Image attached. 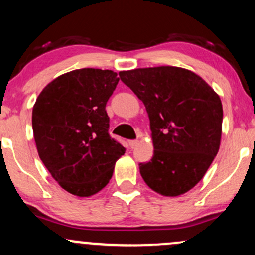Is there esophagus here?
<instances>
[{"label":"esophagus","instance_id":"34e87169","mask_svg":"<svg viewBox=\"0 0 255 255\" xmlns=\"http://www.w3.org/2000/svg\"><path fill=\"white\" fill-rule=\"evenodd\" d=\"M128 144H129L130 148H135L137 144H139V141H137V140H129V141H128Z\"/></svg>","mask_w":255,"mask_h":255}]
</instances>
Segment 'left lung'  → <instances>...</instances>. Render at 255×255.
I'll return each mask as SVG.
<instances>
[{
	"mask_svg": "<svg viewBox=\"0 0 255 255\" xmlns=\"http://www.w3.org/2000/svg\"><path fill=\"white\" fill-rule=\"evenodd\" d=\"M119 75L142 101L150 119L153 157L140 163V174L159 194H184L204 177L219 150L221 98L199 75L180 67L137 68Z\"/></svg>",
	"mask_w": 255,
	"mask_h": 255,
	"instance_id": "left-lung-1",
	"label": "left lung"
}]
</instances>
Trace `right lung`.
Segmentation results:
<instances>
[{"instance_id":"obj_1","label":"right lung","mask_w":255,"mask_h":255,"mask_svg":"<svg viewBox=\"0 0 255 255\" xmlns=\"http://www.w3.org/2000/svg\"><path fill=\"white\" fill-rule=\"evenodd\" d=\"M119 83L109 69H75L54 79L38 96L32 128L38 154L58 184L91 197L109 183L126 148L109 135L105 105Z\"/></svg>"}]
</instances>
